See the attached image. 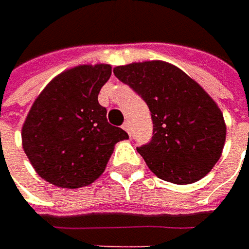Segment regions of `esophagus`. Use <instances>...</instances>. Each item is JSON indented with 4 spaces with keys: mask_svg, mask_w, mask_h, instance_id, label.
Listing matches in <instances>:
<instances>
[{
    "mask_svg": "<svg viewBox=\"0 0 249 249\" xmlns=\"http://www.w3.org/2000/svg\"><path fill=\"white\" fill-rule=\"evenodd\" d=\"M122 127H123V130H124V131H127V133H130V123H129V122H124Z\"/></svg>",
    "mask_w": 249,
    "mask_h": 249,
    "instance_id": "obj_1",
    "label": "esophagus"
}]
</instances>
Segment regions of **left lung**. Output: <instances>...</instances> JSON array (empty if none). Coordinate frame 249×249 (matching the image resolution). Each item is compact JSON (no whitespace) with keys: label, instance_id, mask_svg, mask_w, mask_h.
<instances>
[{"label":"left lung","instance_id":"obj_1","mask_svg":"<svg viewBox=\"0 0 249 249\" xmlns=\"http://www.w3.org/2000/svg\"><path fill=\"white\" fill-rule=\"evenodd\" d=\"M113 73L151 110L154 136L137 151L152 173L173 184H191L206 176L226 141L223 113L209 94L163 61L116 66Z\"/></svg>","mask_w":249,"mask_h":249}]
</instances>
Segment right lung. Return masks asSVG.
Segmentation results:
<instances>
[{"instance_id":"1","label":"right lung","mask_w":249,"mask_h":249,"mask_svg":"<svg viewBox=\"0 0 249 249\" xmlns=\"http://www.w3.org/2000/svg\"><path fill=\"white\" fill-rule=\"evenodd\" d=\"M107 63L79 65L55 76L36 98L22 127V145L50 184L80 188L104 173L115 144L129 136L108 123L98 102L109 80Z\"/></svg>"}]
</instances>
